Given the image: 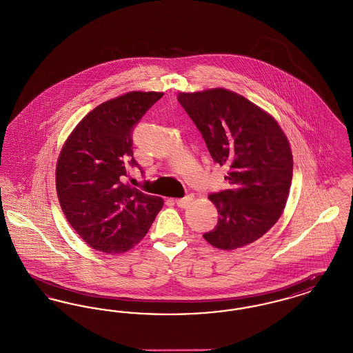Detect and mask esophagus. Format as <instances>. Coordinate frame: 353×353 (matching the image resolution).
Instances as JSON below:
<instances>
[{"label": "esophagus", "instance_id": "obj_1", "mask_svg": "<svg viewBox=\"0 0 353 353\" xmlns=\"http://www.w3.org/2000/svg\"><path fill=\"white\" fill-rule=\"evenodd\" d=\"M193 201V196L192 194H188V196H185L184 199H179V200H176V205L179 206V208H181V209H185V208H188L190 203Z\"/></svg>", "mask_w": 353, "mask_h": 353}]
</instances>
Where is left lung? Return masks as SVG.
Masks as SVG:
<instances>
[{
  "instance_id": "1",
  "label": "left lung",
  "mask_w": 353,
  "mask_h": 353,
  "mask_svg": "<svg viewBox=\"0 0 353 353\" xmlns=\"http://www.w3.org/2000/svg\"><path fill=\"white\" fill-rule=\"evenodd\" d=\"M177 101L201 132L212 159L229 167V189L209 194L219 212L202 235L221 250H235L266 234L285 209L292 153L275 119L225 88L180 92Z\"/></svg>"
}]
</instances>
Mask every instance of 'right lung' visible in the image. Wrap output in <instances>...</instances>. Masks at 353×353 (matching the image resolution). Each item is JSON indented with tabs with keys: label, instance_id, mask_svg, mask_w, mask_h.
I'll use <instances>...</instances> for the list:
<instances>
[{
	"label": "right lung",
	"instance_id": "obj_1",
	"mask_svg": "<svg viewBox=\"0 0 353 353\" xmlns=\"http://www.w3.org/2000/svg\"><path fill=\"white\" fill-rule=\"evenodd\" d=\"M163 92H127L87 114L68 136L55 170L57 194L68 223L92 249H132L161 210V197L124 184L134 159L132 131Z\"/></svg>",
	"mask_w": 353,
	"mask_h": 353
}]
</instances>
